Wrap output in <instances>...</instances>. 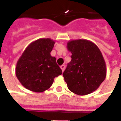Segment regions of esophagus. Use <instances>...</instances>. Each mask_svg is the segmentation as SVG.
<instances>
[{
  "label": "esophagus",
  "mask_w": 121,
  "mask_h": 121,
  "mask_svg": "<svg viewBox=\"0 0 121 121\" xmlns=\"http://www.w3.org/2000/svg\"><path fill=\"white\" fill-rule=\"evenodd\" d=\"M61 69V70H62V71H64V70H65V65H61L60 66Z\"/></svg>",
  "instance_id": "34e87169"
}]
</instances>
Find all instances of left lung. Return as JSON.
I'll use <instances>...</instances> for the list:
<instances>
[{"label":"left lung","instance_id":"obj_1","mask_svg":"<svg viewBox=\"0 0 121 121\" xmlns=\"http://www.w3.org/2000/svg\"><path fill=\"white\" fill-rule=\"evenodd\" d=\"M67 47L71 61L63 76L69 90L84 96L97 90L106 77V65L98 47L84 39L71 40Z\"/></svg>","mask_w":121,"mask_h":121}]
</instances>
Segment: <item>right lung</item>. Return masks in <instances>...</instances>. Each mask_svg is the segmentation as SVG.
<instances>
[{
    "instance_id": "obj_1",
    "label": "right lung",
    "mask_w": 121,
    "mask_h": 121,
    "mask_svg": "<svg viewBox=\"0 0 121 121\" xmlns=\"http://www.w3.org/2000/svg\"><path fill=\"white\" fill-rule=\"evenodd\" d=\"M55 42L40 39L31 43L17 61L16 75L25 88L42 92L52 86L55 77L62 74L56 59L50 52Z\"/></svg>"
}]
</instances>
